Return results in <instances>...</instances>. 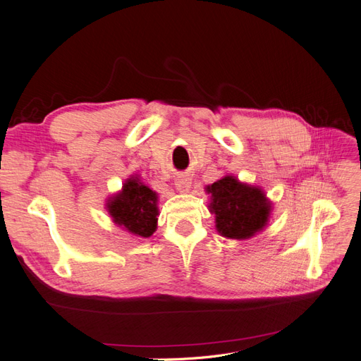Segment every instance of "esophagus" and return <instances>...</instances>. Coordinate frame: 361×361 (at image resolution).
<instances>
[{
    "instance_id": "obj_1",
    "label": "esophagus",
    "mask_w": 361,
    "mask_h": 361,
    "mask_svg": "<svg viewBox=\"0 0 361 361\" xmlns=\"http://www.w3.org/2000/svg\"><path fill=\"white\" fill-rule=\"evenodd\" d=\"M174 185H176V190L179 192H190L191 179L188 176H179L176 179V182H174Z\"/></svg>"
}]
</instances>
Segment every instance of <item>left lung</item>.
<instances>
[{
  "label": "left lung",
  "instance_id": "left-lung-1",
  "mask_svg": "<svg viewBox=\"0 0 361 361\" xmlns=\"http://www.w3.org/2000/svg\"><path fill=\"white\" fill-rule=\"evenodd\" d=\"M207 207L215 215L216 232L227 239H250L264 231L272 212V202L257 185L241 182L232 174L207 185Z\"/></svg>",
  "mask_w": 361,
  "mask_h": 361
}]
</instances>
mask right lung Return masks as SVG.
<instances>
[{
	"mask_svg": "<svg viewBox=\"0 0 361 361\" xmlns=\"http://www.w3.org/2000/svg\"><path fill=\"white\" fill-rule=\"evenodd\" d=\"M105 209L113 223L130 235L149 238L157 232L158 194L138 174L128 178L122 190L108 197Z\"/></svg>",
	"mask_w": 361,
	"mask_h": 361,
	"instance_id": "obj_1",
	"label": "right lung"
}]
</instances>
